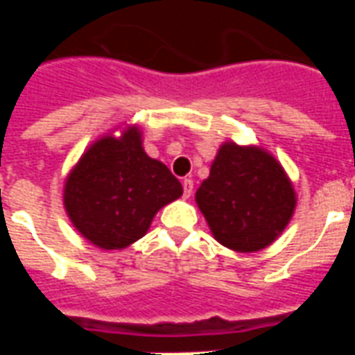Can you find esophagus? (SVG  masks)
Returning <instances> with one entry per match:
<instances>
[{
    "instance_id": "esophagus-1",
    "label": "esophagus",
    "mask_w": 355,
    "mask_h": 355,
    "mask_svg": "<svg viewBox=\"0 0 355 355\" xmlns=\"http://www.w3.org/2000/svg\"><path fill=\"white\" fill-rule=\"evenodd\" d=\"M182 188H184V198H190L193 192V180L190 178H186L184 182H182Z\"/></svg>"
}]
</instances>
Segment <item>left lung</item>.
Segmentation results:
<instances>
[{"label": "left lung", "mask_w": 355, "mask_h": 355, "mask_svg": "<svg viewBox=\"0 0 355 355\" xmlns=\"http://www.w3.org/2000/svg\"><path fill=\"white\" fill-rule=\"evenodd\" d=\"M196 203L220 245L257 253L287 228L297 192L283 165L261 146L220 144Z\"/></svg>", "instance_id": "left-lung-1"}]
</instances>
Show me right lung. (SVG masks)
<instances>
[{
	"instance_id": "add662e5",
	"label": "right lung",
	"mask_w": 355,
	"mask_h": 355,
	"mask_svg": "<svg viewBox=\"0 0 355 355\" xmlns=\"http://www.w3.org/2000/svg\"><path fill=\"white\" fill-rule=\"evenodd\" d=\"M182 196L167 165L144 152L142 131L106 132L81 154L64 180L66 215L89 243L104 251L139 241L155 213Z\"/></svg>"
}]
</instances>
